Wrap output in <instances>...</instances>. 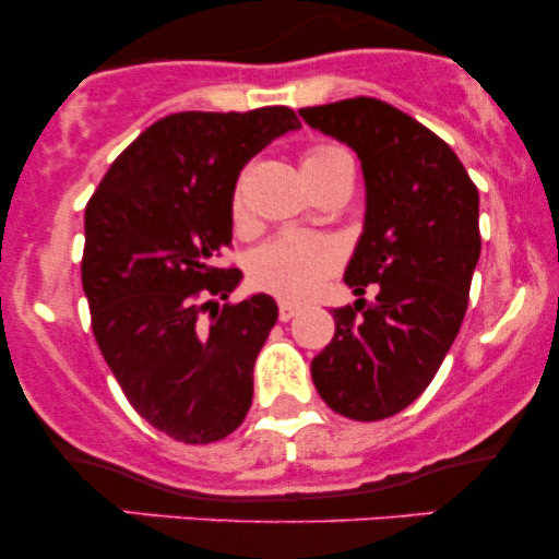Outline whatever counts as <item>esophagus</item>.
Here are the masks:
<instances>
[{
	"instance_id": "esophagus-1",
	"label": "esophagus",
	"mask_w": 559,
	"mask_h": 559,
	"mask_svg": "<svg viewBox=\"0 0 559 559\" xmlns=\"http://www.w3.org/2000/svg\"><path fill=\"white\" fill-rule=\"evenodd\" d=\"M297 312H299V305H294V301H286V299L278 301V318L284 320V323L297 316Z\"/></svg>"
}]
</instances>
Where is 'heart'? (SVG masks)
<instances>
[{
	"label": "heart",
	"mask_w": 559,
	"mask_h": 559,
	"mask_svg": "<svg viewBox=\"0 0 559 559\" xmlns=\"http://www.w3.org/2000/svg\"><path fill=\"white\" fill-rule=\"evenodd\" d=\"M352 168V157L336 144H318L301 155V173H305L310 189L333 173ZM236 223L243 221L247 207H243L241 189L234 191ZM342 247L323 234H284L278 239L262 243L258 252L249 258V281L262 292H271L284 299H305L329 275L342 265Z\"/></svg>",
	"instance_id": "obj_1"
}]
</instances>
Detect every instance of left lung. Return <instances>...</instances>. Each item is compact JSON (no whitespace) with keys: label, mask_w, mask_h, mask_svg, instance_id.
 <instances>
[{"label":"left lung","mask_w":559,"mask_h":559,"mask_svg":"<svg viewBox=\"0 0 559 559\" xmlns=\"http://www.w3.org/2000/svg\"><path fill=\"white\" fill-rule=\"evenodd\" d=\"M305 123L357 152L365 223L336 307V333L312 360L333 413L383 420L433 381L467 310L478 265V189L433 131L370 96L299 110ZM370 283L379 294L364 299Z\"/></svg>","instance_id":"obj_1"}]
</instances>
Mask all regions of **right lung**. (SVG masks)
Segmentation results:
<instances>
[{
    "label": "right lung",
    "mask_w": 559,
    "mask_h": 559,
    "mask_svg": "<svg viewBox=\"0 0 559 559\" xmlns=\"http://www.w3.org/2000/svg\"><path fill=\"white\" fill-rule=\"evenodd\" d=\"M297 128L288 107L168 115L86 204L81 281L96 344L133 409L183 444L226 439L252 404L278 305L267 294L217 305L241 271L215 258L230 243L241 168Z\"/></svg>",
    "instance_id": "right-lung-1"
}]
</instances>
